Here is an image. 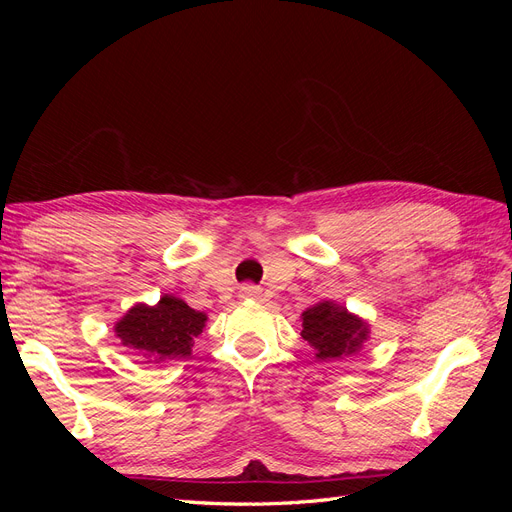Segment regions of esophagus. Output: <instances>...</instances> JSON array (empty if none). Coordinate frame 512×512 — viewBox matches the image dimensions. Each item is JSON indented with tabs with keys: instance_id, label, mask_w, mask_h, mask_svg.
Instances as JSON below:
<instances>
[{
	"instance_id": "34e87169",
	"label": "esophagus",
	"mask_w": 512,
	"mask_h": 512,
	"mask_svg": "<svg viewBox=\"0 0 512 512\" xmlns=\"http://www.w3.org/2000/svg\"><path fill=\"white\" fill-rule=\"evenodd\" d=\"M241 294H243L245 299H258L260 297V290L256 286H243Z\"/></svg>"
}]
</instances>
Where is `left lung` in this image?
<instances>
[{
    "mask_svg": "<svg viewBox=\"0 0 512 512\" xmlns=\"http://www.w3.org/2000/svg\"><path fill=\"white\" fill-rule=\"evenodd\" d=\"M301 335L309 346H314L320 361H333L361 348L367 339V324L352 316L346 307L324 301L303 312Z\"/></svg>",
    "mask_w": 512,
    "mask_h": 512,
    "instance_id": "8db88e82",
    "label": "left lung"
}]
</instances>
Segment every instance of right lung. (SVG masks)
<instances>
[{"label": "right lung", "instance_id": "right-lung-1", "mask_svg": "<svg viewBox=\"0 0 512 512\" xmlns=\"http://www.w3.org/2000/svg\"><path fill=\"white\" fill-rule=\"evenodd\" d=\"M207 316L196 312L188 303L164 294L158 305H136L117 322V335L123 346H130L149 359L160 363L181 359L192 352L194 339L203 333Z\"/></svg>", "mask_w": 512, "mask_h": 512}]
</instances>
